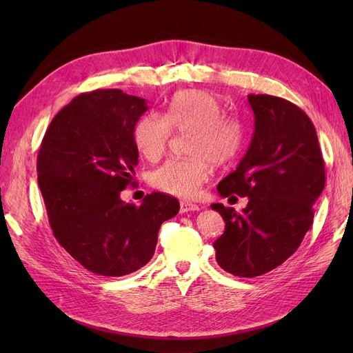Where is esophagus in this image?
<instances>
[{
    "label": "esophagus",
    "instance_id": "1",
    "mask_svg": "<svg viewBox=\"0 0 353 353\" xmlns=\"http://www.w3.org/2000/svg\"><path fill=\"white\" fill-rule=\"evenodd\" d=\"M179 210H181V213L197 212V210H200V206H199V205H196V203H191V201H181Z\"/></svg>",
    "mask_w": 353,
    "mask_h": 353
}]
</instances>
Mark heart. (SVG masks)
I'll return each instance as SVG.
<instances>
[{"label": "heart", "instance_id": "1", "mask_svg": "<svg viewBox=\"0 0 353 353\" xmlns=\"http://www.w3.org/2000/svg\"><path fill=\"white\" fill-rule=\"evenodd\" d=\"M174 130L187 134L188 159L168 160L152 174V183L178 197H196L210 176V163L225 165L243 145V126L231 116L222 114L215 95L187 90L169 100L165 116L148 112L134 128V143L145 159L163 156Z\"/></svg>", "mask_w": 353, "mask_h": 353}]
</instances>
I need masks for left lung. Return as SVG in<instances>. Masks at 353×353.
<instances>
[{"label": "left lung", "mask_w": 353, "mask_h": 353, "mask_svg": "<svg viewBox=\"0 0 353 353\" xmlns=\"http://www.w3.org/2000/svg\"><path fill=\"white\" fill-rule=\"evenodd\" d=\"M254 132L237 169L218 184L222 197H249L240 213L212 205L225 221L213 243L222 270L253 279L297 250L314 222V203L325 185L315 126L296 104L268 94L248 95Z\"/></svg>", "instance_id": "8db88e82"}]
</instances>
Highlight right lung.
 I'll list each match as a JSON object with an SVG mask.
<instances>
[{"label": "right lung", "mask_w": 353, "mask_h": 353, "mask_svg": "<svg viewBox=\"0 0 353 353\" xmlns=\"http://www.w3.org/2000/svg\"><path fill=\"white\" fill-rule=\"evenodd\" d=\"M144 99L121 90L83 92L51 121L37 159L38 185L52 234L83 268L104 276L135 272L153 258L162 223L179 201L147 194L125 203L138 165L134 128Z\"/></svg>", "instance_id": "add662e5"}]
</instances>
